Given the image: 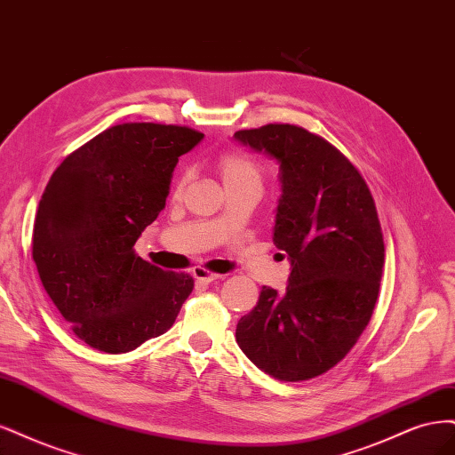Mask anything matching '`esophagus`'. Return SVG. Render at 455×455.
<instances>
[{
    "label": "esophagus",
    "mask_w": 455,
    "mask_h": 455,
    "mask_svg": "<svg viewBox=\"0 0 455 455\" xmlns=\"http://www.w3.org/2000/svg\"><path fill=\"white\" fill-rule=\"evenodd\" d=\"M193 275H195V280H196L198 283H204V285L212 283L213 280H217V277H219V274H213V272H210V270H206V268H200V267L193 270Z\"/></svg>",
    "instance_id": "obj_1"
}]
</instances>
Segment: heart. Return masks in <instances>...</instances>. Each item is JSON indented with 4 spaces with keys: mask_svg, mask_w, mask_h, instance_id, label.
Listing matches in <instances>:
<instances>
[{
    "mask_svg": "<svg viewBox=\"0 0 455 455\" xmlns=\"http://www.w3.org/2000/svg\"><path fill=\"white\" fill-rule=\"evenodd\" d=\"M217 170L221 173L225 187H240V185H259L262 181V170L255 160L242 151H225L217 158ZM188 180V173L183 172L178 181L181 188Z\"/></svg>",
    "mask_w": 455,
    "mask_h": 455,
    "instance_id": "heart-1",
    "label": "heart"
}]
</instances>
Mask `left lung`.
I'll use <instances>...</instances> for the list:
<instances>
[{
  "label": "left lung",
  "instance_id": "obj_1",
  "mask_svg": "<svg viewBox=\"0 0 455 455\" xmlns=\"http://www.w3.org/2000/svg\"><path fill=\"white\" fill-rule=\"evenodd\" d=\"M234 140L280 164L274 243L291 262L285 292L262 287L236 342L270 376L302 382L340 363L369 325L384 268L376 206L354 164L312 132L267 124Z\"/></svg>",
  "mask_w": 455,
  "mask_h": 455
}]
</instances>
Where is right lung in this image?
<instances>
[{
  "label": "right lung",
  "mask_w": 455,
  "mask_h": 455,
  "mask_svg": "<svg viewBox=\"0 0 455 455\" xmlns=\"http://www.w3.org/2000/svg\"><path fill=\"white\" fill-rule=\"evenodd\" d=\"M204 134L126 123L101 132L54 170L39 200L32 255L47 295L77 339L126 354L164 334L195 287L134 253L164 210L172 173Z\"/></svg>",
  "instance_id": "1"
}]
</instances>
